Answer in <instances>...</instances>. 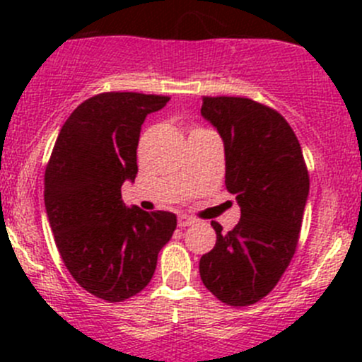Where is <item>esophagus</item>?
<instances>
[{"instance_id":"1","label":"esophagus","mask_w":362,"mask_h":362,"mask_svg":"<svg viewBox=\"0 0 362 362\" xmlns=\"http://www.w3.org/2000/svg\"><path fill=\"white\" fill-rule=\"evenodd\" d=\"M194 224H196V218L187 217V215H180V217H178V226H180V228H187V226H194Z\"/></svg>"}]
</instances>
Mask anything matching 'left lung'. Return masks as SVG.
I'll use <instances>...</instances> for the list:
<instances>
[{
  "label": "left lung",
  "instance_id": "left-lung-1",
  "mask_svg": "<svg viewBox=\"0 0 362 362\" xmlns=\"http://www.w3.org/2000/svg\"><path fill=\"white\" fill-rule=\"evenodd\" d=\"M202 115L224 141L226 187L242 217L199 259L208 291L231 306L264 298L293 259L310 192L301 145L287 120L249 98H203Z\"/></svg>",
  "mask_w": 362,
  "mask_h": 362
}]
</instances>
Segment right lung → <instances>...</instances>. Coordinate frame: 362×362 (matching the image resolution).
Masks as SVG:
<instances>
[{"label": "right lung", "instance_id": "obj_1", "mask_svg": "<svg viewBox=\"0 0 362 362\" xmlns=\"http://www.w3.org/2000/svg\"><path fill=\"white\" fill-rule=\"evenodd\" d=\"M168 96L103 93L68 117L45 170V210L68 272L96 298L117 303L147 287L177 215L126 206L141 124Z\"/></svg>", "mask_w": 362, "mask_h": 362}]
</instances>
